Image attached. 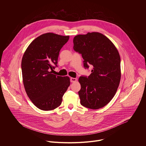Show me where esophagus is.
Segmentation results:
<instances>
[{
  "label": "esophagus",
  "mask_w": 146,
  "mask_h": 146,
  "mask_svg": "<svg viewBox=\"0 0 146 146\" xmlns=\"http://www.w3.org/2000/svg\"><path fill=\"white\" fill-rule=\"evenodd\" d=\"M77 81V78H73V77H71L70 78V82H74Z\"/></svg>",
  "instance_id": "34e87169"
}]
</instances>
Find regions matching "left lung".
I'll use <instances>...</instances> for the list:
<instances>
[{
	"label": "left lung",
	"mask_w": 146,
	"mask_h": 146,
	"mask_svg": "<svg viewBox=\"0 0 146 146\" xmlns=\"http://www.w3.org/2000/svg\"><path fill=\"white\" fill-rule=\"evenodd\" d=\"M73 44L74 50L81 54L84 67L93 66L88 77L81 76L78 79L81 105L91 109L102 108L113 98L120 82L118 50L108 37L96 32L76 36Z\"/></svg>",
	"instance_id": "1"
}]
</instances>
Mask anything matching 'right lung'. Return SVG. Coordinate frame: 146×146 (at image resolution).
I'll list each match as a JSON object with an SVG mask.
<instances>
[{"instance_id":"1","label":"right lung","mask_w":146,"mask_h":146,"mask_svg":"<svg viewBox=\"0 0 146 146\" xmlns=\"http://www.w3.org/2000/svg\"><path fill=\"white\" fill-rule=\"evenodd\" d=\"M69 36L46 33L33 40L25 50L21 61L24 86L30 100L39 109L52 110L59 107L70 84L68 76L52 73L57 66L60 50Z\"/></svg>"}]
</instances>
